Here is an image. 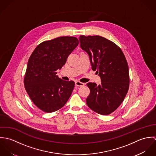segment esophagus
Returning <instances> with one entry per match:
<instances>
[{"instance_id": "34e87169", "label": "esophagus", "mask_w": 156, "mask_h": 156, "mask_svg": "<svg viewBox=\"0 0 156 156\" xmlns=\"http://www.w3.org/2000/svg\"><path fill=\"white\" fill-rule=\"evenodd\" d=\"M75 85L77 87H83L84 85V83H82V82H80L79 81H77V82H75Z\"/></svg>"}]
</instances>
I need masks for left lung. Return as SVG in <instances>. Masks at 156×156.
<instances>
[{"label":"left lung","instance_id":"8db88e82","mask_svg":"<svg viewBox=\"0 0 156 156\" xmlns=\"http://www.w3.org/2000/svg\"><path fill=\"white\" fill-rule=\"evenodd\" d=\"M80 46L89 56L92 69L101 84L88 83L87 104L100 115H109L123 101L129 88V67L124 53L115 43L100 36L80 35Z\"/></svg>","mask_w":156,"mask_h":156}]
</instances>
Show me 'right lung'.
Listing matches in <instances>:
<instances>
[{"mask_svg":"<svg viewBox=\"0 0 156 156\" xmlns=\"http://www.w3.org/2000/svg\"><path fill=\"white\" fill-rule=\"evenodd\" d=\"M78 44L76 37H58L41 43L30 55L24 84L31 100L41 111H56L70 97L74 82L61 79L56 71L65 65L67 58Z\"/></svg>","mask_w":156,"mask_h":156,"instance_id":"obj_1","label":"right lung"}]
</instances>
